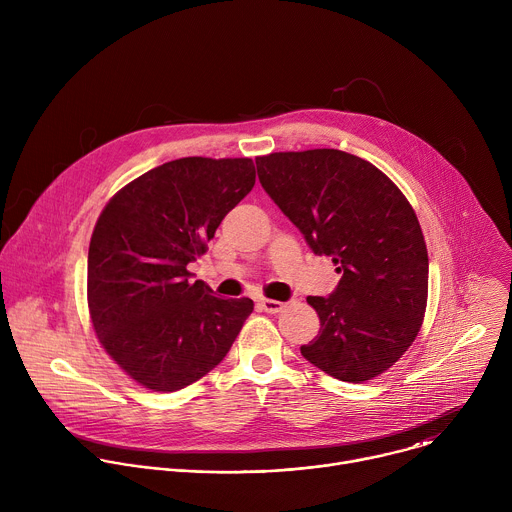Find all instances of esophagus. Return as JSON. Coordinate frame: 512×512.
<instances>
[{"label":"esophagus","instance_id":"34e87169","mask_svg":"<svg viewBox=\"0 0 512 512\" xmlns=\"http://www.w3.org/2000/svg\"><path fill=\"white\" fill-rule=\"evenodd\" d=\"M259 308H261L263 312H267V314H279V312L285 308V304H283V302H277V300H267V298H263V300H259Z\"/></svg>","mask_w":512,"mask_h":512}]
</instances>
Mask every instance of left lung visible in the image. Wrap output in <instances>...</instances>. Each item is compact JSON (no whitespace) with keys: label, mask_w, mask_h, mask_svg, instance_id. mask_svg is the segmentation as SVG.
I'll use <instances>...</instances> for the list:
<instances>
[{"label":"left lung","mask_w":512,"mask_h":512,"mask_svg":"<svg viewBox=\"0 0 512 512\" xmlns=\"http://www.w3.org/2000/svg\"><path fill=\"white\" fill-rule=\"evenodd\" d=\"M255 162L271 200L342 273L332 296H308L320 332L304 358L346 383L379 377L413 344L427 306L429 261L413 206L377 166L340 150Z\"/></svg>","instance_id":"left-lung-1"}]
</instances>
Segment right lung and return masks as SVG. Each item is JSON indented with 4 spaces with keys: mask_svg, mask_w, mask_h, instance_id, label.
Segmentation results:
<instances>
[{
    "mask_svg": "<svg viewBox=\"0 0 512 512\" xmlns=\"http://www.w3.org/2000/svg\"><path fill=\"white\" fill-rule=\"evenodd\" d=\"M253 186L251 158H180L123 186L99 214L89 314L105 352L141 387L172 393L202 379L253 312L249 298H214L188 281V263Z\"/></svg>",
    "mask_w": 512,
    "mask_h": 512,
    "instance_id": "add662e5",
    "label": "right lung"
}]
</instances>
